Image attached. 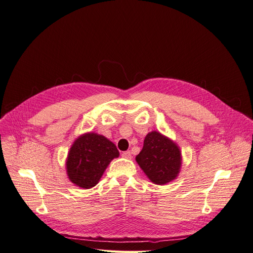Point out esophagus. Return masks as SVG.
Returning a JSON list of instances; mask_svg holds the SVG:
<instances>
[{
    "mask_svg": "<svg viewBox=\"0 0 253 253\" xmlns=\"http://www.w3.org/2000/svg\"><path fill=\"white\" fill-rule=\"evenodd\" d=\"M121 155H122V157H125V158H126V159H131V158H132V153L129 152V151L124 152Z\"/></svg>",
    "mask_w": 253,
    "mask_h": 253,
    "instance_id": "esophagus-1",
    "label": "esophagus"
}]
</instances>
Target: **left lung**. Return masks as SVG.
<instances>
[{
  "mask_svg": "<svg viewBox=\"0 0 253 253\" xmlns=\"http://www.w3.org/2000/svg\"><path fill=\"white\" fill-rule=\"evenodd\" d=\"M136 162L152 182L166 185L178 175L181 155L176 143L154 131L145 136Z\"/></svg>",
  "mask_w": 253,
  "mask_h": 253,
  "instance_id": "8db88e82",
  "label": "left lung"
}]
</instances>
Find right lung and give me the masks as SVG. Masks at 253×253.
I'll return each instance as SVG.
<instances>
[{"mask_svg":"<svg viewBox=\"0 0 253 253\" xmlns=\"http://www.w3.org/2000/svg\"><path fill=\"white\" fill-rule=\"evenodd\" d=\"M119 152L112 141L102 135L88 133L76 139L68 153L66 171L73 183L83 189L96 186L106 167Z\"/></svg>","mask_w":253,"mask_h":253,"instance_id":"right-lung-1","label":"right lung"}]
</instances>
